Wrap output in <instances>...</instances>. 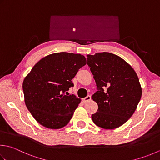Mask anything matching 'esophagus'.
<instances>
[{
	"instance_id": "esophagus-1",
	"label": "esophagus",
	"mask_w": 160,
	"mask_h": 160,
	"mask_svg": "<svg viewBox=\"0 0 160 160\" xmlns=\"http://www.w3.org/2000/svg\"><path fill=\"white\" fill-rule=\"evenodd\" d=\"M91 99H92V97H91V96H87V97H85V98H84L82 99V101L84 102H87L90 101Z\"/></svg>"
}]
</instances>
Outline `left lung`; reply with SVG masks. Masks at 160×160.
<instances>
[{
	"mask_svg": "<svg viewBox=\"0 0 160 160\" xmlns=\"http://www.w3.org/2000/svg\"><path fill=\"white\" fill-rule=\"evenodd\" d=\"M87 56L98 89L92 96L98 106L92 121L103 129H115L126 123L137 108L142 94L138 76L118 55L103 52Z\"/></svg>",
	"mask_w": 160,
	"mask_h": 160,
	"instance_id": "left-lung-1",
	"label": "left lung"
}]
</instances>
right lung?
Wrapping results in <instances>:
<instances>
[{"label": "right lung", "mask_w": 160, "mask_h": 160, "mask_svg": "<svg viewBox=\"0 0 160 160\" xmlns=\"http://www.w3.org/2000/svg\"><path fill=\"white\" fill-rule=\"evenodd\" d=\"M87 64L80 54L55 52L41 59L24 78L25 104L38 123L49 129H59L71 119L81 101L64 92L73 86L71 80Z\"/></svg>", "instance_id": "add662e5"}]
</instances>
